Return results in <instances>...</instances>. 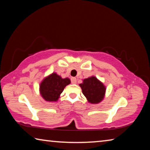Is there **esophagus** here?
<instances>
[{"label": "esophagus", "mask_w": 150, "mask_h": 150, "mask_svg": "<svg viewBox=\"0 0 150 150\" xmlns=\"http://www.w3.org/2000/svg\"><path fill=\"white\" fill-rule=\"evenodd\" d=\"M71 83H73V84H75V83H77V79H76L75 77H72L71 79Z\"/></svg>", "instance_id": "34e87169"}]
</instances>
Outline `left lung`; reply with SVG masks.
Listing matches in <instances>:
<instances>
[{
	"mask_svg": "<svg viewBox=\"0 0 150 150\" xmlns=\"http://www.w3.org/2000/svg\"><path fill=\"white\" fill-rule=\"evenodd\" d=\"M79 86L88 103L98 104L105 97V86L95 76L83 79Z\"/></svg>",
	"mask_w": 150,
	"mask_h": 150,
	"instance_id": "1",
	"label": "left lung"
}]
</instances>
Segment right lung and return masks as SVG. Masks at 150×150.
I'll return each mask as SVG.
<instances>
[{
    "mask_svg": "<svg viewBox=\"0 0 150 150\" xmlns=\"http://www.w3.org/2000/svg\"><path fill=\"white\" fill-rule=\"evenodd\" d=\"M70 83L69 78L63 79L57 73H53L44 78L40 83V95L45 100L55 102L59 98L64 88Z\"/></svg>",
    "mask_w": 150,
    "mask_h": 150,
    "instance_id": "right-lung-1",
    "label": "right lung"
}]
</instances>
